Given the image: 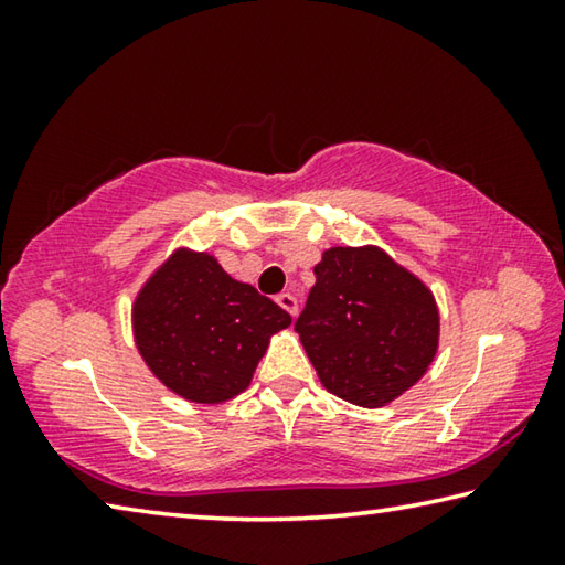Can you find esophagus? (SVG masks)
<instances>
[{
    "label": "esophagus",
    "mask_w": 565,
    "mask_h": 565,
    "mask_svg": "<svg viewBox=\"0 0 565 565\" xmlns=\"http://www.w3.org/2000/svg\"><path fill=\"white\" fill-rule=\"evenodd\" d=\"M276 303H279L281 309L289 313L291 319L296 317V313H299V303H296V299H294L291 294H279V296H276Z\"/></svg>",
    "instance_id": "34e87169"
}]
</instances>
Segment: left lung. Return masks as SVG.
Here are the masks:
<instances>
[{
  "label": "left lung",
  "mask_w": 565,
  "mask_h": 565,
  "mask_svg": "<svg viewBox=\"0 0 565 565\" xmlns=\"http://www.w3.org/2000/svg\"><path fill=\"white\" fill-rule=\"evenodd\" d=\"M313 274L296 333L321 384L363 408L391 404L436 359L431 289L379 246H331Z\"/></svg>",
  "instance_id": "left-lung-1"
}]
</instances>
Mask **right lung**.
Masks as SVG:
<instances>
[{
	"label": "right lung",
	"mask_w": 565,
	"mask_h": 565,
	"mask_svg": "<svg viewBox=\"0 0 565 565\" xmlns=\"http://www.w3.org/2000/svg\"><path fill=\"white\" fill-rule=\"evenodd\" d=\"M289 323L281 306L191 248H177L131 306L141 359L191 404H224L246 391L269 339Z\"/></svg>",
	"instance_id": "right-lung-1"
}]
</instances>
